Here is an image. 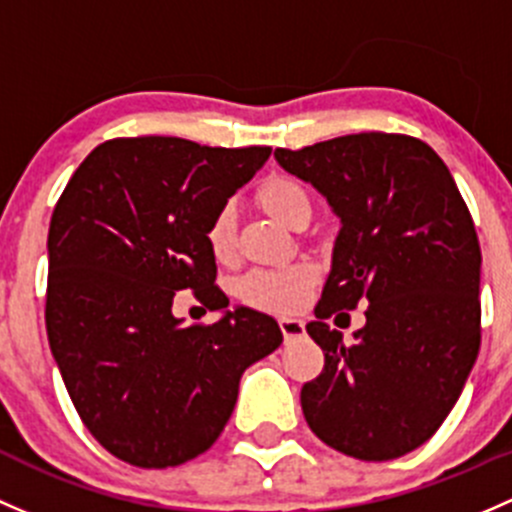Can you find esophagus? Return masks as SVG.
Segmentation results:
<instances>
[{
  "mask_svg": "<svg viewBox=\"0 0 512 512\" xmlns=\"http://www.w3.org/2000/svg\"><path fill=\"white\" fill-rule=\"evenodd\" d=\"M278 328H281V333L286 340H295V337L305 335V325L300 323V320H281V323H278Z\"/></svg>",
  "mask_w": 512,
  "mask_h": 512,
  "instance_id": "34e87169",
  "label": "esophagus"
}]
</instances>
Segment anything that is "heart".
Segmentation results:
<instances>
[{"instance_id":"b5f03b06","label":"heart","mask_w":512,"mask_h":512,"mask_svg":"<svg viewBox=\"0 0 512 512\" xmlns=\"http://www.w3.org/2000/svg\"><path fill=\"white\" fill-rule=\"evenodd\" d=\"M256 202L266 214L281 224L293 226L303 209H310L308 194L293 179L273 175L263 179L256 189ZM204 241L214 261L229 263L236 254V214L231 204H224L209 219ZM318 281V268L308 261L288 263L278 268H258L246 273L236 283V295L244 305L273 315H293L308 303L310 291Z\"/></svg>"}]
</instances>
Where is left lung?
I'll use <instances>...</instances> for the list:
<instances>
[{
  "instance_id": "left-lung-1",
  "label": "left lung",
  "mask_w": 512,
  "mask_h": 512,
  "mask_svg": "<svg viewBox=\"0 0 512 512\" xmlns=\"http://www.w3.org/2000/svg\"><path fill=\"white\" fill-rule=\"evenodd\" d=\"M340 217L333 268L308 335L320 377L300 404L313 434L360 461L419 449L458 402L481 347V246L449 167L426 142L394 133L342 135L276 150ZM370 302L345 346L324 323ZM339 317V316H338Z\"/></svg>"
}]
</instances>
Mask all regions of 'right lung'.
I'll return each instance as SVG.
<instances>
[{
  "label": "right lung",
  "mask_w": 512,
  "mask_h": 512,
  "mask_svg": "<svg viewBox=\"0 0 512 512\" xmlns=\"http://www.w3.org/2000/svg\"><path fill=\"white\" fill-rule=\"evenodd\" d=\"M271 147L115 138L68 179L49 226L46 333L83 424L140 468L179 466L219 439L249 365L283 333L271 315L229 310L204 241L209 219ZM225 313L182 326L177 290Z\"/></svg>",
  "instance_id": "obj_1"
}]
</instances>
